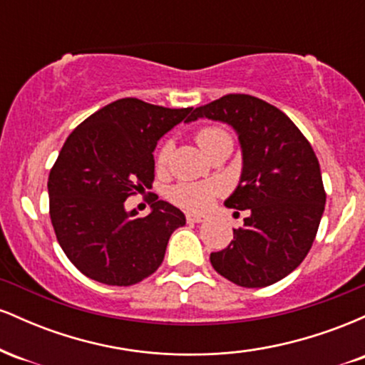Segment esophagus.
<instances>
[{"label":"esophagus","mask_w":365,"mask_h":365,"mask_svg":"<svg viewBox=\"0 0 365 365\" xmlns=\"http://www.w3.org/2000/svg\"><path fill=\"white\" fill-rule=\"evenodd\" d=\"M207 216L204 215H195V212H187V221L188 223H202V221H206Z\"/></svg>","instance_id":"34e87169"}]
</instances>
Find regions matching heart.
<instances>
[{
  "label": "heart",
  "instance_id": "1",
  "mask_svg": "<svg viewBox=\"0 0 365 365\" xmlns=\"http://www.w3.org/2000/svg\"><path fill=\"white\" fill-rule=\"evenodd\" d=\"M230 140L232 137L221 127H202L197 130L195 142L204 154L215 148L220 142ZM170 159V142H165L156 154V166L158 170H163L168 165ZM221 194V187L212 182H197V183H178L177 187L171 188V199L177 202L178 206L192 209V211H202L211 206L216 195Z\"/></svg>",
  "mask_w": 365,
  "mask_h": 365
}]
</instances>
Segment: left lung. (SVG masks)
<instances>
[{"label":"left lung","instance_id":"8db88e82","mask_svg":"<svg viewBox=\"0 0 365 365\" xmlns=\"http://www.w3.org/2000/svg\"><path fill=\"white\" fill-rule=\"evenodd\" d=\"M197 118L238 133L244 168L225 204L250 212L230 245L211 254L212 267L238 287H269L300 266L316 238L326 204L319 161L297 125L254 96L226 94L187 121Z\"/></svg>","mask_w":365,"mask_h":365}]
</instances>
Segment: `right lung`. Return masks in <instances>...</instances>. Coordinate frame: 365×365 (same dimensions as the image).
I'll list each match as a JSON object with an SVG mask.
<instances>
[{"instance_id": "obj_1", "label": "right lung", "mask_w": 365, "mask_h": 365, "mask_svg": "<svg viewBox=\"0 0 365 365\" xmlns=\"http://www.w3.org/2000/svg\"><path fill=\"white\" fill-rule=\"evenodd\" d=\"M190 113L125 98L83 120L65 140L49 171V216L63 252L87 278L130 287L161 266L185 215L156 197L153 211L135 217L125 200L153 185L158 140Z\"/></svg>"}]
</instances>
